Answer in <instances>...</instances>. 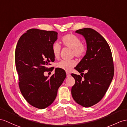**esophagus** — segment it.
Segmentation results:
<instances>
[{"label":"esophagus","instance_id":"obj_1","mask_svg":"<svg viewBox=\"0 0 127 127\" xmlns=\"http://www.w3.org/2000/svg\"><path fill=\"white\" fill-rule=\"evenodd\" d=\"M66 75H67V77H68L70 75V74L68 72H66Z\"/></svg>","mask_w":127,"mask_h":127}]
</instances>
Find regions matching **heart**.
Here are the masks:
<instances>
[{"label": "heart", "mask_w": 127, "mask_h": 127, "mask_svg": "<svg viewBox=\"0 0 127 127\" xmlns=\"http://www.w3.org/2000/svg\"><path fill=\"white\" fill-rule=\"evenodd\" d=\"M63 46L72 49V54L74 56L82 58L84 57L87 52V47L85 44L81 43V40L79 37L73 34H67L64 35L61 39ZM52 53L55 59L60 57L61 48L60 45L55 42L52 47ZM76 64V61L74 60H61L57 64V67L67 72H69Z\"/></svg>", "instance_id": "obj_1"}]
</instances>
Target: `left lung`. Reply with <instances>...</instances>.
Returning a JSON list of instances; mask_svg holds the SVG:
<instances>
[{"label": "left lung", "instance_id": "obj_1", "mask_svg": "<svg viewBox=\"0 0 127 127\" xmlns=\"http://www.w3.org/2000/svg\"><path fill=\"white\" fill-rule=\"evenodd\" d=\"M75 32L85 37L87 52L75 68L84 79L72 74L75 82L71 93L76 103L90 107L101 100L113 80L114 67L112 51L106 40L94 30L85 28ZM85 70L87 73L84 74Z\"/></svg>", "mask_w": 127, "mask_h": 127}]
</instances>
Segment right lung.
<instances>
[{
  "instance_id": "add662e5",
  "label": "right lung",
  "mask_w": 127,
  "mask_h": 127,
  "mask_svg": "<svg viewBox=\"0 0 127 127\" xmlns=\"http://www.w3.org/2000/svg\"><path fill=\"white\" fill-rule=\"evenodd\" d=\"M58 33L32 29L20 36L15 51V63L19 76L20 92L28 103L38 109L51 105L58 88L66 77V72L56 68L49 79L44 73L54 61L52 45Z\"/></svg>"
}]
</instances>
